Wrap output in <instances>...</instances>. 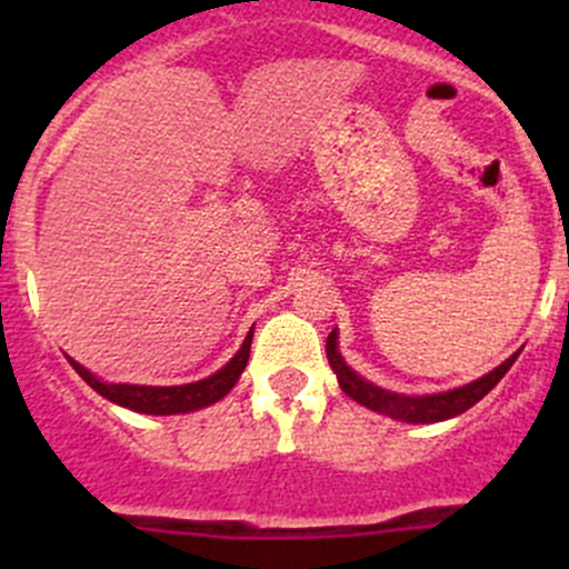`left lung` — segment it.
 I'll return each mask as SVG.
<instances>
[{
  "label": "left lung",
  "instance_id": "1",
  "mask_svg": "<svg viewBox=\"0 0 569 569\" xmlns=\"http://www.w3.org/2000/svg\"><path fill=\"white\" fill-rule=\"evenodd\" d=\"M327 360H330L332 371L338 377V386L341 391L355 399L358 405L369 407V410L382 412V416L396 418V421L405 423H438L446 421V418H455L460 412L470 410L479 399H485L492 388L501 382V377L512 369V363L518 360V352L512 358L503 360L498 369H492L490 375L479 377L476 382H468V386L455 388V391L446 393H432V396H405V393H391L386 388L371 386L369 380H363L360 375H355L347 363H343L341 352H338V332L332 330L327 336Z\"/></svg>",
  "mask_w": 569,
  "mask_h": 569
}]
</instances>
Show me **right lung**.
Returning a JSON list of instances; mask_svg holds the SVG:
<instances>
[{
	"label": "right lung",
	"mask_w": 569,
	"mask_h": 569,
	"mask_svg": "<svg viewBox=\"0 0 569 569\" xmlns=\"http://www.w3.org/2000/svg\"><path fill=\"white\" fill-rule=\"evenodd\" d=\"M250 343H252V330L244 338L242 349L222 366L217 375L206 377V380L189 382V386H126V382H101L99 377L90 375L84 366H79L77 360H71V366L77 369V375L93 388L96 393H101L104 399L114 401L120 407H129L134 412H148V416H176V412H192L200 410V407H209L214 401H220L222 396L237 386L239 375L244 371L250 358Z\"/></svg>",
	"instance_id": "obj_1"
}]
</instances>
